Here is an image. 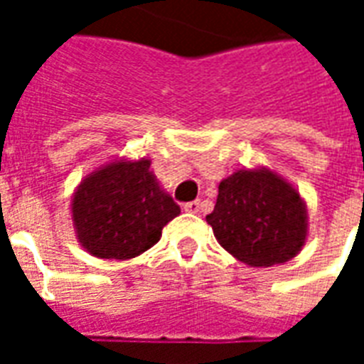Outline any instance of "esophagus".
<instances>
[{
    "instance_id": "34e87169",
    "label": "esophagus",
    "mask_w": 364,
    "mask_h": 364,
    "mask_svg": "<svg viewBox=\"0 0 364 364\" xmlns=\"http://www.w3.org/2000/svg\"><path fill=\"white\" fill-rule=\"evenodd\" d=\"M183 210L185 213H191V214H197L200 210V200H191L187 205L183 206Z\"/></svg>"
}]
</instances>
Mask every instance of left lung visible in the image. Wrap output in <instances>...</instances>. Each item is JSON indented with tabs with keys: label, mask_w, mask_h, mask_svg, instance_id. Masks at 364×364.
Listing matches in <instances>:
<instances>
[{
	"label": "left lung",
	"mask_w": 364,
	"mask_h": 364,
	"mask_svg": "<svg viewBox=\"0 0 364 364\" xmlns=\"http://www.w3.org/2000/svg\"><path fill=\"white\" fill-rule=\"evenodd\" d=\"M206 222L218 244L250 267L296 257L308 236V210L298 189L269 169H237L218 185Z\"/></svg>",
	"instance_id": "left-lung-1"
}]
</instances>
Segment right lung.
I'll return each instance as SVG.
<instances>
[{
    "label": "right lung",
    "instance_id": "add662e5",
    "mask_svg": "<svg viewBox=\"0 0 364 364\" xmlns=\"http://www.w3.org/2000/svg\"><path fill=\"white\" fill-rule=\"evenodd\" d=\"M150 159H112L85 175L72 197L82 247L99 259H132L161 237L181 208L159 185Z\"/></svg>",
    "mask_w": 364,
    "mask_h": 364
}]
</instances>
